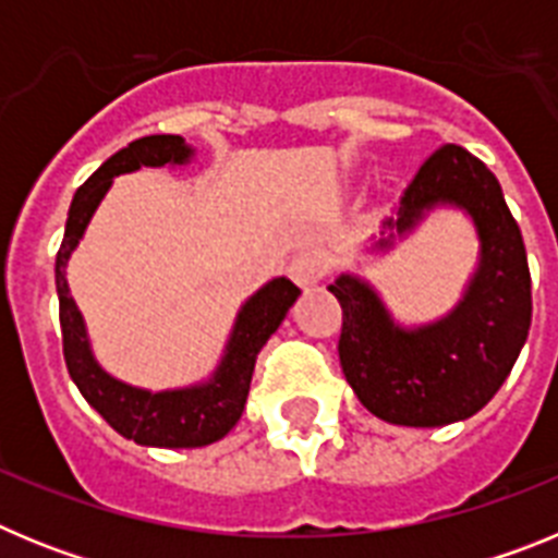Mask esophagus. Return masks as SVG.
<instances>
[{
    "mask_svg": "<svg viewBox=\"0 0 558 558\" xmlns=\"http://www.w3.org/2000/svg\"><path fill=\"white\" fill-rule=\"evenodd\" d=\"M288 274L299 288H315V284L322 282L324 274H327V256L322 251L315 248H304L290 259Z\"/></svg>",
    "mask_w": 558,
    "mask_h": 558,
    "instance_id": "34e87169",
    "label": "esophagus"
}]
</instances>
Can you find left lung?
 <instances>
[{
  "mask_svg": "<svg viewBox=\"0 0 558 558\" xmlns=\"http://www.w3.org/2000/svg\"><path fill=\"white\" fill-rule=\"evenodd\" d=\"M441 206L461 209L481 243L475 274L450 313L402 327L366 279L340 274L329 284L343 310L338 354L347 383L366 411L391 425L441 427L475 416L529 338L531 274L520 226L495 172L470 150L445 145L418 167L372 251H391Z\"/></svg>",
  "mask_w": 558,
  "mask_h": 558,
  "instance_id": "obj_1",
  "label": "left lung"
}]
</instances>
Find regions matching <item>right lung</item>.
I'll return each instance as SVG.
<instances>
[{
  "label": "right lung",
  "mask_w": 558,
  "mask_h": 558,
  "mask_svg": "<svg viewBox=\"0 0 558 558\" xmlns=\"http://www.w3.org/2000/svg\"><path fill=\"white\" fill-rule=\"evenodd\" d=\"M192 156L195 150L181 136H170V133L142 136L122 147L120 153H113L111 159L102 161L100 170L75 192L72 206H69L61 251L56 256L58 310H61L63 360H66L69 377L88 405L95 408L120 436L131 438L142 447H167V450L206 447L223 438L240 422L245 399H248L256 354L279 329L288 310L302 293L284 276H276L256 290L236 313L218 368L198 386L147 391V388L128 386L122 379L111 377L97 363L92 343H88L86 322L69 293V256L83 240L88 220L97 211L100 201L106 198L117 175L140 170V167L186 165Z\"/></svg>",
  "instance_id": "add662e5"
}]
</instances>
